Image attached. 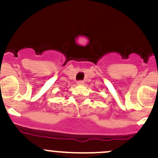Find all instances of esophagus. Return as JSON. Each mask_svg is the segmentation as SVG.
<instances>
[{"label": "esophagus", "instance_id": "34e87169", "mask_svg": "<svg viewBox=\"0 0 158 158\" xmlns=\"http://www.w3.org/2000/svg\"><path fill=\"white\" fill-rule=\"evenodd\" d=\"M77 84L78 85H84V84H85V81H78Z\"/></svg>", "mask_w": 158, "mask_h": 158}]
</instances>
